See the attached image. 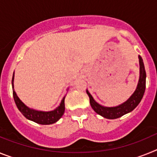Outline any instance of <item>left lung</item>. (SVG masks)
<instances>
[{
	"mask_svg": "<svg viewBox=\"0 0 157 157\" xmlns=\"http://www.w3.org/2000/svg\"><path fill=\"white\" fill-rule=\"evenodd\" d=\"M139 58V63H140V78L138 81V86L136 90L134 91L132 96L127 100L126 102H124L122 105L116 107H104L100 105L94 100L90 94L86 90L87 94L90 98V102L92 109L95 111L98 115L106 118V119H110V120H114L117 119L123 115L127 114L128 112L134 110L136 107L138 106L140 101H141L143 98L144 93L145 90V78H146V73H145V66H144L143 60L141 56H138Z\"/></svg>",
	"mask_w": 157,
	"mask_h": 157,
	"instance_id": "8db88e82",
	"label": "left lung"
}]
</instances>
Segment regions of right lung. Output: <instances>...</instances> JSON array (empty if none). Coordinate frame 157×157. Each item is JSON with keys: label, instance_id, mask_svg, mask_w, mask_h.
I'll return each mask as SVG.
<instances>
[{"label": "right lung", "instance_id": "right-lung-1", "mask_svg": "<svg viewBox=\"0 0 157 157\" xmlns=\"http://www.w3.org/2000/svg\"><path fill=\"white\" fill-rule=\"evenodd\" d=\"M14 74L12 76V90H13V98L15 103H16V106H17L19 112H21L22 114L25 116V117L28 119V120H32V121L35 122L37 123H39L41 125H48V124H52V123H56V121L62 117V116L64 113L65 110V105H64V99L65 97L62 100L61 103L59 105L58 108H56L55 110L51 111V112H38V111H35L34 109H29L28 107H27L24 104L20 101L18 96L16 95V92L14 91Z\"/></svg>", "mask_w": 157, "mask_h": 157}]
</instances>
